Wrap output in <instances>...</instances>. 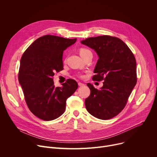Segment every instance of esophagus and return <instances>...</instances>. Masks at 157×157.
<instances>
[{
  "mask_svg": "<svg viewBox=\"0 0 157 157\" xmlns=\"http://www.w3.org/2000/svg\"><path fill=\"white\" fill-rule=\"evenodd\" d=\"M78 85H79V86H83L85 85V84L82 83H80V82H79V83H78Z\"/></svg>",
  "mask_w": 157,
  "mask_h": 157,
  "instance_id": "esophagus-1",
  "label": "esophagus"
}]
</instances>
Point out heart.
I'll list each match as a JSON object with an SVG mask.
<instances>
[{
    "mask_svg": "<svg viewBox=\"0 0 157 157\" xmlns=\"http://www.w3.org/2000/svg\"><path fill=\"white\" fill-rule=\"evenodd\" d=\"M91 51L88 49V48H81L79 49V54L80 55L83 57L85 55L88 54V53H91ZM80 77H83V76H80Z\"/></svg>",
    "mask_w": 157,
    "mask_h": 157,
    "instance_id": "obj_1",
    "label": "heart"
}]
</instances>
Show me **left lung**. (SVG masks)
I'll list each match as a JSON object with an SVG mask.
<instances>
[{"label":"left lung","instance_id":"left-lung-1","mask_svg":"<svg viewBox=\"0 0 157 157\" xmlns=\"http://www.w3.org/2000/svg\"><path fill=\"white\" fill-rule=\"evenodd\" d=\"M81 43L94 49L99 57L92 79L104 81L101 90L87 84L90 95L85 101L86 108L95 118L111 119L124 109L136 85L135 56L128 46L116 37H89Z\"/></svg>","mask_w":157,"mask_h":157}]
</instances>
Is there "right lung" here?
Wrapping results in <instances>:
<instances>
[{"mask_svg": "<svg viewBox=\"0 0 157 157\" xmlns=\"http://www.w3.org/2000/svg\"><path fill=\"white\" fill-rule=\"evenodd\" d=\"M76 41L46 35L36 39L21 56L18 80L30 111L37 118L50 121L65 112L66 100L77 90V82L68 79L62 87L54 85L55 72L63 70L64 50Z\"/></svg>", "mask_w": 157, "mask_h": 157, "instance_id": "right-lung-1", "label": "right lung"}]
</instances>
